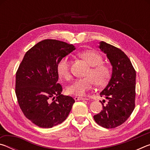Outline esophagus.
<instances>
[{
	"instance_id": "obj_1",
	"label": "esophagus",
	"mask_w": 150,
	"mask_h": 150,
	"mask_svg": "<svg viewBox=\"0 0 150 150\" xmlns=\"http://www.w3.org/2000/svg\"><path fill=\"white\" fill-rule=\"evenodd\" d=\"M74 99H75V101H77V100H87V98H83V97H79V96H75Z\"/></svg>"
}]
</instances>
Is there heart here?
Wrapping results in <instances>:
<instances>
[{
	"label": "heart",
	"mask_w": 150,
	"mask_h": 150,
	"mask_svg": "<svg viewBox=\"0 0 150 150\" xmlns=\"http://www.w3.org/2000/svg\"><path fill=\"white\" fill-rule=\"evenodd\" d=\"M79 56L82 58L90 66V69L86 73V77L75 80L66 88L69 95L83 96L88 91L92 89L95 83L99 87L105 86L110 78V70L107 66L103 64L101 55L93 50L79 52ZM57 71L60 77L65 80L71 79L70 61L67 57H63L57 63Z\"/></svg>",
	"instance_id": "b5f03b06"
}]
</instances>
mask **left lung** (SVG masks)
Instances as JSON below:
<instances>
[{
  "mask_svg": "<svg viewBox=\"0 0 150 150\" xmlns=\"http://www.w3.org/2000/svg\"><path fill=\"white\" fill-rule=\"evenodd\" d=\"M98 47L107 56L112 67L111 78L100 93L108 100L103 110L93 116L98 125L115 128L128 119L135 107L136 71L128 56L121 50L105 42Z\"/></svg>",
  "mask_w": 150,
  "mask_h": 150,
  "instance_id": "obj_1",
  "label": "left lung"
}]
</instances>
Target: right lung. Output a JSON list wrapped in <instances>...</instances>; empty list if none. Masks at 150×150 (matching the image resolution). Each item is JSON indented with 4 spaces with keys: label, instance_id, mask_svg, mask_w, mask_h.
Segmentation results:
<instances>
[{
    "label": "right lung",
    "instance_id": "obj_1",
    "mask_svg": "<svg viewBox=\"0 0 150 150\" xmlns=\"http://www.w3.org/2000/svg\"><path fill=\"white\" fill-rule=\"evenodd\" d=\"M75 47L56 40H44L24 55L16 74L18 103L25 116L41 128L62 123L75 100L62 94L57 65Z\"/></svg>",
    "mask_w": 150,
    "mask_h": 150
}]
</instances>
